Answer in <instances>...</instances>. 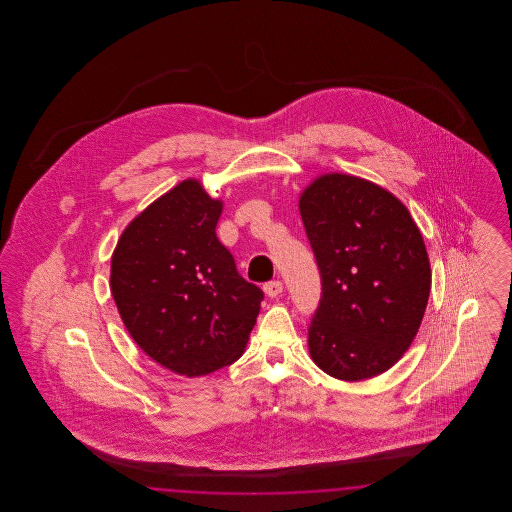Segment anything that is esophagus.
<instances>
[{
  "instance_id": "obj_1",
  "label": "esophagus",
  "mask_w": 512,
  "mask_h": 512,
  "mask_svg": "<svg viewBox=\"0 0 512 512\" xmlns=\"http://www.w3.org/2000/svg\"><path fill=\"white\" fill-rule=\"evenodd\" d=\"M282 292H284V284L280 280H272V282L265 284V293L268 297H278Z\"/></svg>"
}]
</instances>
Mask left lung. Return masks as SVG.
<instances>
[{"label": "left lung", "mask_w": 512, "mask_h": 512, "mask_svg": "<svg viewBox=\"0 0 512 512\" xmlns=\"http://www.w3.org/2000/svg\"><path fill=\"white\" fill-rule=\"evenodd\" d=\"M299 213L322 278L311 359L345 382L390 370L416 338L432 288L409 209L366 178L324 172L299 194Z\"/></svg>", "instance_id": "1"}]
</instances>
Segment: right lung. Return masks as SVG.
<instances>
[{"label": "right lung", "instance_id": "1", "mask_svg": "<svg viewBox=\"0 0 512 512\" xmlns=\"http://www.w3.org/2000/svg\"><path fill=\"white\" fill-rule=\"evenodd\" d=\"M222 199L186 178L128 222L109 286L138 347L180 376H205L244 355L263 292L217 238Z\"/></svg>", "mask_w": 512, "mask_h": 512}]
</instances>
